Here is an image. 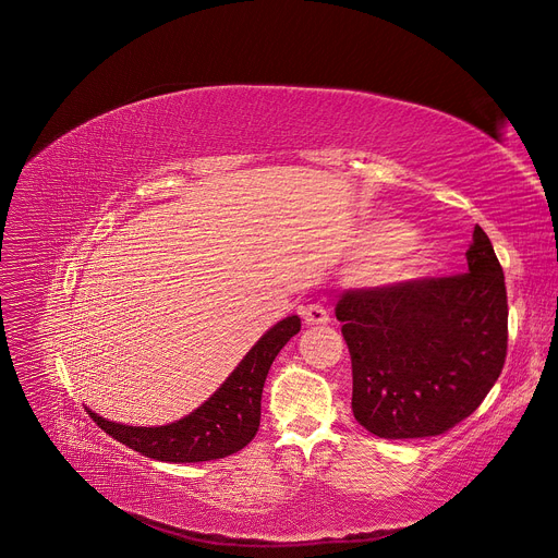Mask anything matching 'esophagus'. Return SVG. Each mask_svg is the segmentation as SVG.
<instances>
[{
	"label": "esophagus",
	"instance_id": "obj_1",
	"mask_svg": "<svg viewBox=\"0 0 558 558\" xmlns=\"http://www.w3.org/2000/svg\"><path fill=\"white\" fill-rule=\"evenodd\" d=\"M302 315H304L306 325H327L329 323V311L320 302H313V304L304 306Z\"/></svg>",
	"mask_w": 558,
	"mask_h": 558
}]
</instances>
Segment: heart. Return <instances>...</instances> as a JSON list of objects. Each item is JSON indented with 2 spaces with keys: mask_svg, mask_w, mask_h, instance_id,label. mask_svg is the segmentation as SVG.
I'll return each mask as SVG.
<instances>
[{
  "mask_svg": "<svg viewBox=\"0 0 558 558\" xmlns=\"http://www.w3.org/2000/svg\"><path fill=\"white\" fill-rule=\"evenodd\" d=\"M411 233L402 227H386L379 231L377 235V243H379V250L386 252V254H397V252H404L409 245H411Z\"/></svg>",
  "mask_w": 558,
  "mask_h": 558,
  "instance_id": "1",
  "label": "heart"
}]
</instances>
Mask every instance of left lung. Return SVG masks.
<instances>
[{"instance_id":"obj_1","label":"left lung","mask_w":558,"mask_h":558,"mask_svg":"<svg viewBox=\"0 0 558 558\" xmlns=\"http://www.w3.org/2000/svg\"><path fill=\"white\" fill-rule=\"evenodd\" d=\"M468 272L350 288L336 302L352 359V411L390 440L449 432L501 375L509 302L501 265L476 225Z\"/></svg>"}]
</instances>
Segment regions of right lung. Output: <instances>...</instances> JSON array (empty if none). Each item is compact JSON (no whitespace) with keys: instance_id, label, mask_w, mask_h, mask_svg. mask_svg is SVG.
<instances>
[{"instance_id":"1","label":"right lung","mask_w":558,"mask_h":558,"mask_svg":"<svg viewBox=\"0 0 558 558\" xmlns=\"http://www.w3.org/2000/svg\"><path fill=\"white\" fill-rule=\"evenodd\" d=\"M302 329L298 315H290L265 333L229 379L197 411L166 427H126L93 411L97 427L134 452L168 463H199L225 459L256 436L260 422V392L268 369L283 344Z\"/></svg>"}]
</instances>
